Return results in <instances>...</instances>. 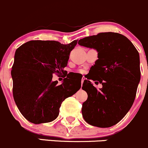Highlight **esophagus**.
<instances>
[{"label": "esophagus", "mask_w": 148, "mask_h": 148, "mask_svg": "<svg viewBox=\"0 0 148 148\" xmlns=\"http://www.w3.org/2000/svg\"><path fill=\"white\" fill-rule=\"evenodd\" d=\"M85 77H83V78H82V80H81V83H82V84H83V81H84V80H85Z\"/></svg>", "instance_id": "34e87169"}]
</instances>
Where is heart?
<instances>
[{"instance_id":"heart-1","label":"heart","mask_w":148,"mask_h":148,"mask_svg":"<svg viewBox=\"0 0 148 148\" xmlns=\"http://www.w3.org/2000/svg\"><path fill=\"white\" fill-rule=\"evenodd\" d=\"M78 72L80 73H84L85 71H84V70H80V71H79Z\"/></svg>"}]
</instances>
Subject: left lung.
I'll use <instances>...</instances> for the list:
<instances>
[{
    "mask_svg": "<svg viewBox=\"0 0 148 148\" xmlns=\"http://www.w3.org/2000/svg\"><path fill=\"white\" fill-rule=\"evenodd\" d=\"M80 45L94 48L98 59L91 67L83 90L88 99L83 103L82 114L88 124L109 127L123 119L132 107L140 80L139 53L128 38L118 33H100L78 41ZM89 79L98 80L99 90Z\"/></svg>",
    "mask_w": 148,
    "mask_h": 148,
    "instance_id": "8db88e82",
    "label": "left lung"
}]
</instances>
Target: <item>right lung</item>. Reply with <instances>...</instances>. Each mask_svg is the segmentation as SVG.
<instances>
[{"label": "right lung", "mask_w": 148, "mask_h": 148, "mask_svg": "<svg viewBox=\"0 0 148 148\" xmlns=\"http://www.w3.org/2000/svg\"><path fill=\"white\" fill-rule=\"evenodd\" d=\"M77 41L64 45L55 40H31L16 50L11 70L13 98L21 113L30 123L56 119L62 102L81 87V81L63 70ZM62 73L67 77L61 85L51 80L53 74Z\"/></svg>", "instance_id": "1"}]
</instances>
